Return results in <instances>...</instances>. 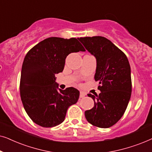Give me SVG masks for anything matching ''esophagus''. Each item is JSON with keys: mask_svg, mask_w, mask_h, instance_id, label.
<instances>
[{"mask_svg": "<svg viewBox=\"0 0 152 152\" xmlns=\"http://www.w3.org/2000/svg\"><path fill=\"white\" fill-rule=\"evenodd\" d=\"M86 93L85 92H83V91H81L80 92V98H83V97H84L85 96H86Z\"/></svg>", "mask_w": 152, "mask_h": 152, "instance_id": "34e87169", "label": "esophagus"}]
</instances>
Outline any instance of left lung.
I'll return each instance as SVG.
<instances>
[{
  "mask_svg": "<svg viewBox=\"0 0 152 152\" xmlns=\"http://www.w3.org/2000/svg\"><path fill=\"white\" fill-rule=\"evenodd\" d=\"M97 60L95 80L99 82V95L88 93L94 107L85 111L87 121L99 128H109L124 115L132 95L129 62L125 54L103 37L78 39Z\"/></svg>",
  "mask_w": 152,
  "mask_h": 152,
  "instance_id": "8db88e82",
  "label": "left lung"
}]
</instances>
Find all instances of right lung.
I'll list each match as a JSON object with an SVG mask.
<instances>
[{
    "label": "right lung",
    "mask_w": 152,
    "mask_h": 152,
    "mask_svg": "<svg viewBox=\"0 0 152 152\" xmlns=\"http://www.w3.org/2000/svg\"><path fill=\"white\" fill-rule=\"evenodd\" d=\"M85 51L76 38L50 37L27 53L22 66L20 95L27 114L34 123L53 127L65 119L70 106L77 103L80 91L73 87L58 88L55 75L63 71L71 53Z\"/></svg>",
    "instance_id": "add662e5"
}]
</instances>
